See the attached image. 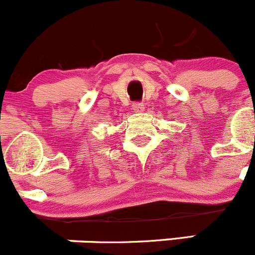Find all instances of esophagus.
Listing matches in <instances>:
<instances>
[{
	"instance_id": "1",
	"label": "esophagus",
	"mask_w": 255,
	"mask_h": 255,
	"mask_svg": "<svg viewBox=\"0 0 255 255\" xmlns=\"http://www.w3.org/2000/svg\"><path fill=\"white\" fill-rule=\"evenodd\" d=\"M132 109H134L136 113H140V111H144L145 106H144V104H142V103H136V104H134V105H132Z\"/></svg>"
}]
</instances>
